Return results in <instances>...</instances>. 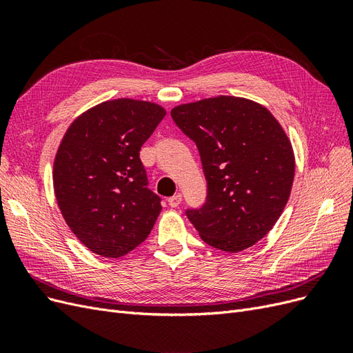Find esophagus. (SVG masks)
I'll list each match as a JSON object with an SVG mask.
<instances>
[{"instance_id":"1","label":"esophagus","mask_w":353,"mask_h":353,"mask_svg":"<svg viewBox=\"0 0 353 353\" xmlns=\"http://www.w3.org/2000/svg\"><path fill=\"white\" fill-rule=\"evenodd\" d=\"M181 201H183V194H179V193L168 199V203H169V206H170V208H176V206H179V203H181Z\"/></svg>"}]
</instances>
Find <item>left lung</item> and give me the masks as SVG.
<instances>
[{
  "mask_svg": "<svg viewBox=\"0 0 353 353\" xmlns=\"http://www.w3.org/2000/svg\"><path fill=\"white\" fill-rule=\"evenodd\" d=\"M199 148L206 203L188 209L201 240L237 253L268 234L290 197L294 154L272 113L248 99L219 95L170 110Z\"/></svg>",
  "mask_w": 353,
  "mask_h": 353,
  "instance_id": "8db88e82",
  "label": "left lung"
}]
</instances>
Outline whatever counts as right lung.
I'll return each instance as SVG.
<instances>
[{
    "label": "right lung",
    "instance_id": "obj_1",
    "mask_svg": "<svg viewBox=\"0 0 353 353\" xmlns=\"http://www.w3.org/2000/svg\"><path fill=\"white\" fill-rule=\"evenodd\" d=\"M166 114L162 105L117 99L78 116L54 159L52 184L78 240L104 258H121L150 234L162 205L147 188L140 150Z\"/></svg>",
    "mask_w": 353,
    "mask_h": 353
}]
</instances>
